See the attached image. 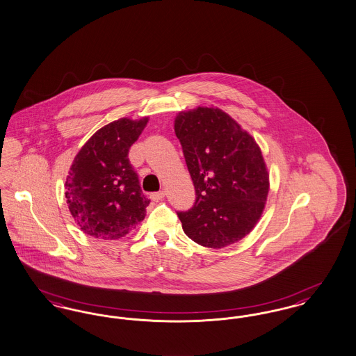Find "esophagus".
I'll return each mask as SVG.
<instances>
[{"label": "esophagus", "mask_w": 356, "mask_h": 356, "mask_svg": "<svg viewBox=\"0 0 356 356\" xmlns=\"http://www.w3.org/2000/svg\"><path fill=\"white\" fill-rule=\"evenodd\" d=\"M150 198L152 200V201L158 202V201H161V200H163V198H165V191H156V193H151Z\"/></svg>", "instance_id": "34e87169"}]
</instances>
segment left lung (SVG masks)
<instances>
[{"instance_id":"8db88e82","label":"left lung","mask_w":356,"mask_h":356,"mask_svg":"<svg viewBox=\"0 0 356 356\" xmlns=\"http://www.w3.org/2000/svg\"><path fill=\"white\" fill-rule=\"evenodd\" d=\"M195 202L178 211L194 243L221 249L237 243L257 224L269 191V174L254 138L214 107L181 111L174 120Z\"/></svg>"}]
</instances>
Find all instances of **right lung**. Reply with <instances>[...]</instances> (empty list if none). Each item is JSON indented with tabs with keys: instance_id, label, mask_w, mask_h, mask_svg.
<instances>
[{
	"instance_id": "add662e5",
	"label": "right lung",
	"mask_w": 356,
	"mask_h": 356,
	"mask_svg": "<svg viewBox=\"0 0 356 356\" xmlns=\"http://www.w3.org/2000/svg\"><path fill=\"white\" fill-rule=\"evenodd\" d=\"M149 118L118 119L77 152L65 181V198L80 229L95 238L118 240L145 220L150 200L139 186L129 151Z\"/></svg>"
}]
</instances>
